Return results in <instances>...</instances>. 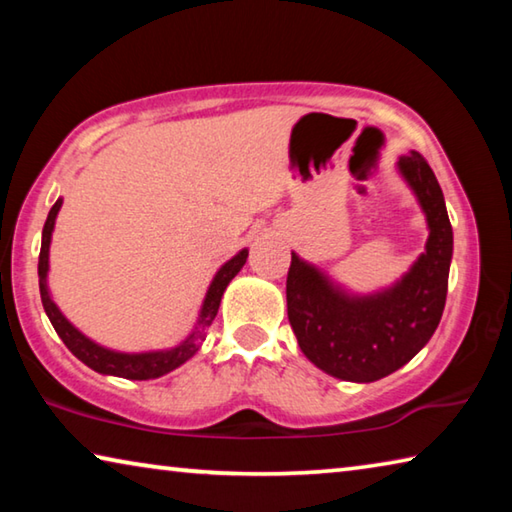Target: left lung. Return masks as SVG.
<instances>
[{
  "label": "left lung",
  "instance_id": "8db88e82",
  "mask_svg": "<svg viewBox=\"0 0 512 512\" xmlns=\"http://www.w3.org/2000/svg\"><path fill=\"white\" fill-rule=\"evenodd\" d=\"M397 171L427 216L429 239L393 287L357 296L291 253L289 323L302 354L336 379L368 384L391 375L429 343L443 316L454 250L443 189L418 151L402 155Z\"/></svg>",
  "mask_w": 512,
  "mask_h": 512
}]
</instances>
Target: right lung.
Masks as SVG:
<instances>
[{"instance_id": "add662e5", "label": "right lung", "mask_w": 512, "mask_h": 512, "mask_svg": "<svg viewBox=\"0 0 512 512\" xmlns=\"http://www.w3.org/2000/svg\"><path fill=\"white\" fill-rule=\"evenodd\" d=\"M60 205H63V198H58L54 207L49 210V216L45 221V228H42V246H40V259H38V277H40V298H42V307H45L47 316L54 325L56 334L63 339V343L69 348V352L74 354L76 359H81L85 366L101 372V375H115V377H124V379H155L167 375V372L176 370L178 366H183L187 359H192L198 352V343H201L205 327L212 325V320L219 311L223 291L228 284L232 282L241 268H244L246 259H248V250H239V253L228 259L219 271H216L214 280L207 287L201 314H198L196 327L192 329V334L187 336L183 343H178L176 348L169 350H153V352H117L110 348H103V345L94 343L88 339L83 332H79L69 320L63 316V311L58 309V305L51 300V293L47 287V273H49V246H51V232H54L56 225V216Z\"/></svg>"}]
</instances>
